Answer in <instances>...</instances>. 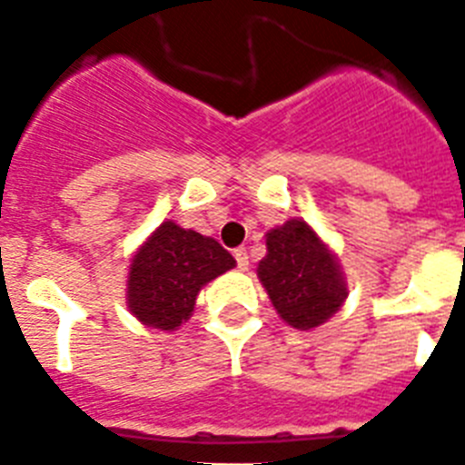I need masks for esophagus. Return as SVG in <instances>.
<instances>
[{"label": "esophagus", "instance_id": "obj_1", "mask_svg": "<svg viewBox=\"0 0 465 465\" xmlns=\"http://www.w3.org/2000/svg\"><path fill=\"white\" fill-rule=\"evenodd\" d=\"M233 258H236V265H239V270H248L246 248H236V251H233Z\"/></svg>", "mask_w": 465, "mask_h": 465}]
</instances>
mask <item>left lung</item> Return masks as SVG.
Masks as SVG:
<instances>
[{"label":"left lung","instance_id":"8db88e82","mask_svg":"<svg viewBox=\"0 0 465 465\" xmlns=\"http://www.w3.org/2000/svg\"><path fill=\"white\" fill-rule=\"evenodd\" d=\"M265 246L268 255L258 262V277L280 318L299 331L325 323L347 299L335 253L304 219L270 229Z\"/></svg>","mask_w":465,"mask_h":465}]
</instances>
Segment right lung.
Wrapping results in <instances>:
<instances>
[{"label": "right lung", "mask_w": 465, "mask_h": 465, "mask_svg": "<svg viewBox=\"0 0 465 465\" xmlns=\"http://www.w3.org/2000/svg\"><path fill=\"white\" fill-rule=\"evenodd\" d=\"M233 265L232 253L217 241L168 219L133 255L127 309L144 325L175 331L190 318L204 284Z\"/></svg>", "instance_id": "obj_1"}]
</instances>
